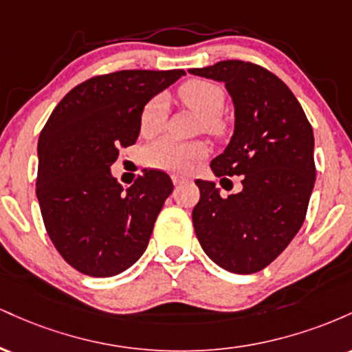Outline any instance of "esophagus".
<instances>
[{"label": "esophagus", "instance_id": "1", "mask_svg": "<svg viewBox=\"0 0 352 352\" xmlns=\"http://www.w3.org/2000/svg\"><path fill=\"white\" fill-rule=\"evenodd\" d=\"M172 182H173V185H180V184H184V182H187V179H184V177H180V175H173Z\"/></svg>", "mask_w": 352, "mask_h": 352}]
</instances>
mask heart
<instances>
[{
  "label": "heart",
  "instance_id": "heart-1",
  "mask_svg": "<svg viewBox=\"0 0 352 352\" xmlns=\"http://www.w3.org/2000/svg\"><path fill=\"white\" fill-rule=\"evenodd\" d=\"M180 99L197 114L204 117L208 129L217 127V117L225 106V94L217 84L204 79H193L179 89ZM167 120V100L157 96L148 100L140 114L142 135H155L164 129ZM207 155V147L197 142H179L164 137L144 148V162L147 167L170 173H187L199 160Z\"/></svg>",
  "mask_w": 352,
  "mask_h": 352
}]
</instances>
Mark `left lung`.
I'll use <instances>...</instances> for the list:
<instances>
[{
	"mask_svg": "<svg viewBox=\"0 0 352 352\" xmlns=\"http://www.w3.org/2000/svg\"><path fill=\"white\" fill-rule=\"evenodd\" d=\"M190 74L223 82L235 129L212 160L217 177L243 175L227 199L215 182L195 180L193 228L212 261L236 274L268 266L300 232L316 182L313 127L280 78L245 60H220ZM223 180V179H221Z\"/></svg>",
	"mask_w": 352,
	"mask_h": 352,
	"instance_id": "8db88e82",
	"label": "left lung"
}]
</instances>
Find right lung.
I'll return each mask as SVG.
<instances>
[{
	"label": "right lung",
	"mask_w": 352,
	"mask_h": 352,
	"mask_svg": "<svg viewBox=\"0 0 352 352\" xmlns=\"http://www.w3.org/2000/svg\"><path fill=\"white\" fill-rule=\"evenodd\" d=\"M185 71H119L76 86L56 106L38 142L36 197L60 256L87 276L125 272L142 256L170 195V177L144 170L124 188L111 165L134 145L140 114Z\"/></svg>",
	"instance_id": "1"
}]
</instances>
